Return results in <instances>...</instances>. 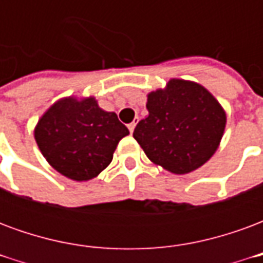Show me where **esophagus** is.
<instances>
[{"mask_svg": "<svg viewBox=\"0 0 263 263\" xmlns=\"http://www.w3.org/2000/svg\"><path fill=\"white\" fill-rule=\"evenodd\" d=\"M137 122H138L137 120H134L131 124H128V129H129V132H131V134L134 132V129H135V126H137Z\"/></svg>", "mask_w": 263, "mask_h": 263, "instance_id": "obj_1", "label": "esophagus"}]
</instances>
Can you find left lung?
Listing matches in <instances>:
<instances>
[{
  "instance_id": "8db88e82",
  "label": "left lung",
  "mask_w": 263,
  "mask_h": 263,
  "mask_svg": "<svg viewBox=\"0 0 263 263\" xmlns=\"http://www.w3.org/2000/svg\"><path fill=\"white\" fill-rule=\"evenodd\" d=\"M149 115L134 129L143 152L166 171L184 175L214 155L226 128L220 103L197 83L173 79L148 94Z\"/></svg>"
}]
</instances>
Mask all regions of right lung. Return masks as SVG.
I'll return each mask as SVG.
<instances>
[{"label":"right lung","instance_id":"add662e5","mask_svg":"<svg viewBox=\"0 0 263 263\" xmlns=\"http://www.w3.org/2000/svg\"><path fill=\"white\" fill-rule=\"evenodd\" d=\"M128 134L117 114L100 108L92 97L59 100L35 128L37 146L50 166L77 182L98 176Z\"/></svg>","mask_w":263,"mask_h":263}]
</instances>
